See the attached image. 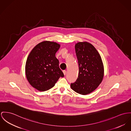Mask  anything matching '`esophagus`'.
Wrapping results in <instances>:
<instances>
[{
  "label": "esophagus",
  "mask_w": 131,
  "mask_h": 131,
  "mask_svg": "<svg viewBox=\"0 0 131 131\" xmlns=\"http://www.w3.org/2000/svg\"><path fill=\"white\" fill-rule=\"evenodd\" d=\"M63 72V73H64V75H66V74H67V71L66 70H64Z\"/></svg>",
  "instance_id": "esophagus-1"
}]
</instances>
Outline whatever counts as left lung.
<instances>
[{"mask_svg":"<svg viewBox=\"0 0 131 131\" xmlns=\"http://www.w3.org/2000/svg\"><path fill=\"white\" fill-rule=\"evenodd\" d=\"M75 47L79 74L76 81L71 83V88L80 94L87 95L95 90L102 82L103 64L99 53L90 43L78 42Z\"/></svg>","mask_w":131,"mask_h":131,"instance_id":"obj_1","label":"left lung"}]
</instances>
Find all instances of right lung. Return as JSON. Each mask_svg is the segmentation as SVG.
I'll use <instances>...</instances> for the list:
<instances>
[{
	"mask_svg": "<svg viewBox=\"0 0 131 131\" xmlns=\"http://www.w3.org/2000/svg\"><path fill=\"white\" fill-rule=\"evenodd\" d=\"M60 45L45 41L36 45L30 52L25 65V74L30 85L40 91L48 90L64 76L55 54Z\"/></svg>",
	"mask_w": 131,
	"mask_h": 131,
	"instance_id": "1",
	"label": "right lung"
}]
</instances>
